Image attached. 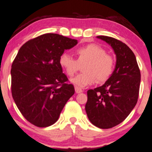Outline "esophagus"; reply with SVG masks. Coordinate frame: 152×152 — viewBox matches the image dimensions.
I'll return each mask as SVG.
<instances>
[{"label": "esophagus", "mask_w": 152, "mask_h": 152, "mask_svg": "<svg viewBox=\"0 0 152 152\" xmlns=\"http://www.w3.org/2000/svg\"><path fill=\"white\" fill-rule=\"evenodd\" d=\"M75 91H76V94H81L83 92V90L78 86H75Z\"/></svg>", "instance_id": "34e87169"}]
</instances>
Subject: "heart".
<instances>
[{
	"label": "heart",
	"instance_id": "b5f03b06",
	"mask_svg": "<svg viewBox=\"0 0 152 152\" xmlns=\"http://www.w3.org/2000/svg\"><path fill=\"white\" fill-rule=\"evenodd\" d=\"M77 60L67 53L59 56L58 62L69 76H73L79 69V64L86 62L85 72L71 78V81L79 88L86 87L98 81H107L112 76L115 66V60L112 54L106 52L103 47L95 43L79 47L75 49Z\"/></svg>",
	"mask_w": 152,
	"mask_h": 152
}]
</instances>
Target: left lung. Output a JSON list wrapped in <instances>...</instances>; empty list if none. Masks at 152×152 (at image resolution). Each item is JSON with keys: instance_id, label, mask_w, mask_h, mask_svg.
<instances>
[{"instance_id": "8db88e82", "label": "left lung", "mask_w": 152, "mask_h": 152, "mask_svg": "<svg viewBox=\"0 0 152 152\" xmlns=\"http://www.w3.org/2000/svg\"><path fill=\"white\" fill-rule=\"evenodd\" d=\"M97 37L114 49L116 66L105 84L88 91L85 109L93 125L109 129L123 122L136 105L141 74L134 54L127 45L111 37Z\"/></svg>"}]
</instances>
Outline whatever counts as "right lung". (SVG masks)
I'll use <instances>...</instances> for the list:
<instances>
[{"label":"right lung","mask_w":152,"mask_h":152,"mask_svg":"<svg viewBox=\"0 0 152 152\" xmlns=\"http://www.w3.org/2000/svg\"><path fill=\"white\" fill-rule=\"evenodd\" d=\"M77 43L76 39L47 33L30 39L19 49L12 64V96L32 125L46 127L55 123L74 94L58 59L65 49Z\"/></svg>","instance_id":"1"}]
</instances>
